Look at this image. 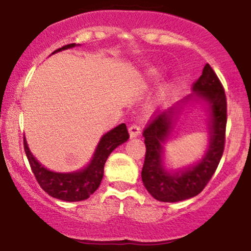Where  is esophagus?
<instances>
[{
	"mask_svg": "<svg viewBox=\"0 0 251 251\" xmlns=\"http://www.w3.org/2000/svg\"><path fill=\"white\" fill-rule=\"evenodd\" d=\"M141 133V126L138 125V123H133L130 126H129V134H130L131 138H135V136L140 135Z\"/></svg>",
	"mask_w": 251,
	"mask_h": 251,
	"instance_id": "1",
	"label": "esophagus"
}]
</instances>
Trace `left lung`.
<instances>
[{
  "label": "left lung",
  "instance_id": "obj_1",
  "mask_svg": "<svg viewBox=\"0 0 251 251\" xmlns=\"http://www.w3.org/2000/svg\"><path fill=\"white\" fill-rule=\"evenodd\" d=\"M198 97L208 101L211 111L210 145L205 156L197 165L182 173L169 174L162 167V143L169 135L175 108L152 116L144 128L146 154L141 179L150 195L161 202H179L197 196L204 190L215 173L225 150L227 123V101L222 83L209 64L202 76L193 83Z\"/></svg>",
  "mask_w": 251,
  "mask_h": 251
}]
</instances>
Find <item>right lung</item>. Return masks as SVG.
<instances>
[{"label":"right lung","mask_w":251,"mask_h":251,"mask_svg":"<svg viewBox=\"0 0 251 251\" xmlns=\"http://www.w3.org/2000/svg\"><path fill=\"white\" fill-rule=\"evenodd\" d=\"M75 46H76L75 43H70V45L54 50V53L63 50V49L72 48ZM128 139L129 133L125 123L113 128L112 130L102 136L92 162L86 169L81 170V172L70 173V174L53 173L38 163L30 152L25 138L24 150L27 159H29L31 170L35 175L38 185L42 187L45 192H47L49 196L56 198V200L66 201V202H78V201H84L89 198V196L98 190L102 176H104V165L107 157L116 147L126 143Z\"/></svg>","instance_id":"add662e5"}]
</instances>
